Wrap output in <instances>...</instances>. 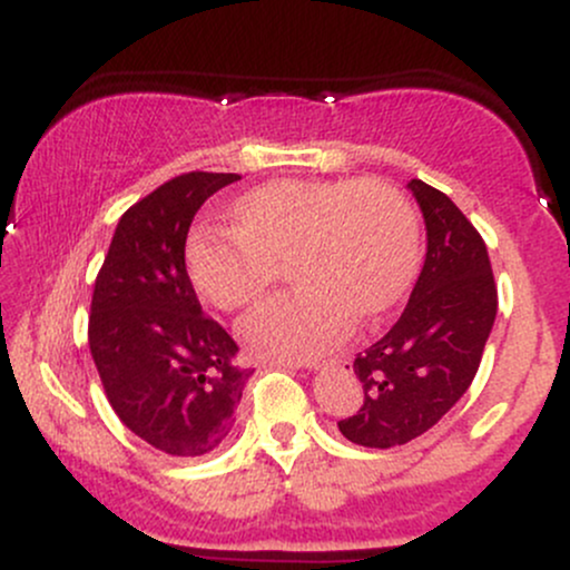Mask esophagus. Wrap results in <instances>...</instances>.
<instances>
[{
	"mask_svg": "<svg viewBox=\"0 0 570 570\" xmlns=\"http://www.w3.org/2000/svg\"><path fill=\"white\" fill-rule=\"evenodd\" d=\"M286 367H292V370H318V367H322V362H316V358H313V362H292V364H286Z\"/></svg>",
	"mask_w": 570,
	"mask_h": 570,
	"instance_id": "esophagus-1",
	"label": "esophagus"
}]
</instances>
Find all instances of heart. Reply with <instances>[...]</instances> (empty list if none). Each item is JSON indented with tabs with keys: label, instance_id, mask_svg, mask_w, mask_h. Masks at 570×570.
Segmentation results:
<instances>
[{
	"label": "heart",
	"instance_id": "heart-1",
	"mask_svg": "<svg viewBox=\"0 0 570 570\" xmlns=\"http://www.w3.org/2000/svg\"><path fill=\"white\" fill-rule=\"evenodd\" d=\"M233 227H206L187 246L195 286L240 311L289 263L299 286L254 307L240 337L259 356L313 358L402 297L421 257L412 203L381 179H281L233 206Z\"/></svg>",
	"mask_w": 570,
	"mask_h": 570
}]
</instances>
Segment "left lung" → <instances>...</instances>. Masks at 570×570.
I'll use <instances>...</instances> for the list:
<instances>
[{
	"instance_id": "1",
	"label": "left lung",
	"mask_w": 570,
	"mask_h": 570,
	"mask_svg": "<svg viewBox=\"0 0 570 570\" xmlns=\"http://www.w3.org/2000/svg\"><path fill=\"white\" fill-rule=\"evenodd\" d=\"M407 187L426 222V263L399 322L356 353L364 402L337 423L345 440L375 450L426 434L466 394L499 311L482 235L440 189Z\"/></svg>"
}]
</instances>
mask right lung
<instances>
[{"label":"right lung","mask_w":570,"mask_h":570,"mask_svg":"<svg viewBox=\"0 0 570 570\" xmlns=\"http://www.w3.org/2000/svg\"><path fill=\"white\" fill-rule=\"evenodd\" d=\"M238 174L174 176L128 208L96 276L88 343L109 404L160 453L195 458L227 440L252 370L203 316L185 244L198 208Z\"/></svg>","instance_id":"1"}]
</instances>
